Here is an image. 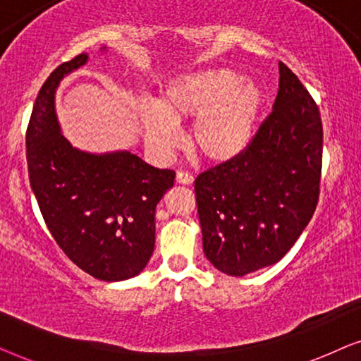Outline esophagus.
<instances>
[{
  "instance_id": "esophagus-1",
  "label": "esophagus",
  "mask_w": 361,
  "mask_h": 361,
  "mask_svg": "<svg viewBox=\"0 0 361 361\" xmlns=\"http://www.w3.org/2000/svg\"><path fill=\"white\" fill-rule=\"evenodd\" d=\"M176 182H177V184H182V185H190L192 182H194V176L187 174V172H177Z\"/></svg>"
}]
</instances>
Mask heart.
<instances>
[{"label": "heart", "mask_w": 361, "mask_h": 361, "mask_svg": "<svg viewBox=\"0 0 361 361\" xmlns=\"http://www.w3.org/2000/svg\"><path fill=\"white\" fill-rule=\"evenodd\" d=\"M263 106V92L255 82L230 68H205L176 77L145 106L140 121L146 146L167 157L179 145L176 125L192 120L189 142L210 164H226L248 151Z\"/></svg>", "instance_id": "obj_1"}]
</instances>
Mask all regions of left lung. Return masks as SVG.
<instances>
[{
  "mask_svg": "<svg viewBox=\"0 0 361 361\" xmlns=\"http://www.w3.org/2000/svg\"><path fill=\"white\" fill-rule=\"evenodd\" d=\"M322 136L317 105L279 62L273 111L248 151L195 179L204 253L216 269L241 278L293 248L319 200Z\"/></svg>",
  "mask_w": 361,
  "mask_h": 361,
  "instance_id": "8db88e82",
  "label": "left lung"
}]
</instances>
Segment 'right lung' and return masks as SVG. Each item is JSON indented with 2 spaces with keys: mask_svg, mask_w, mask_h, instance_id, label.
<instances>
[{
  "mask_svg": "<svg viewBox=\"0 0 361 361\" xmlns=\"http://www.w3.org/2000/svg\"><path fill=\"white\" fill-rule=\"evenodd\" d=\"M87 62L83 52L61 63L39 90L26 135L29 180L63 253L93 278L116 283L146 268L154 251L156 205L174 185L176 172L128 149L82 151L62 135L57 88Z\"/></svg>",
  "mask_w": 361,
  "mask_h": 361,
  "instance_id": "right-lung-1",
  "label": "right lung"
}]
</instances>
